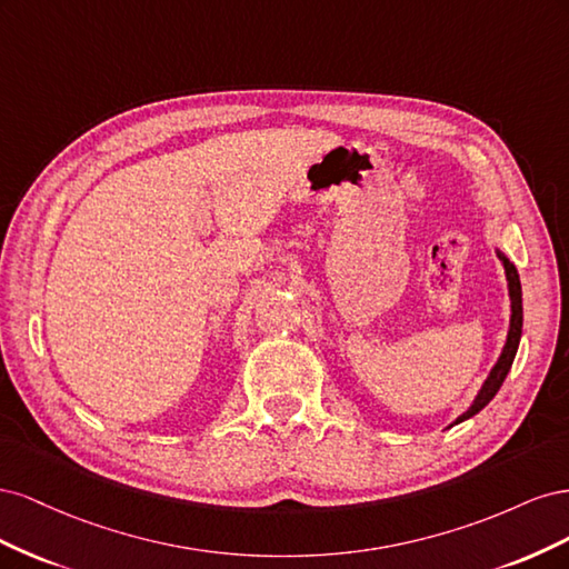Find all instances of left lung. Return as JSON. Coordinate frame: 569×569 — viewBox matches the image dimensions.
<instances>
[{"mask_svg":"<svg viewBox=\"0 0 569 569\" xmlns=\"http://www.w3.org/2000/svg\"><path fill=\"white\" fill-rule=\"evenodd\" d=\"M496 256L498 261L503 263V270H506V282H508V297H510V325H508V337H506V343L501 349V356H498V360L493 363V368L489 370L485 385L479 387L477 396L472 399V403L468 406V410L462 412V416H458L449 427L453 425H460L465 420H470L472 416H477V412L485 408L496 391L501 389L506 375L510 372L512 368V360H515V353H518V347H520V337H522V284H520V274H518V268L512 266L510 258L501 251L496 249Z\"/></svg>","mask_w":569,"mask_h":569,"instance_id":"obj_1","label":"left lung"}]
</instances>
